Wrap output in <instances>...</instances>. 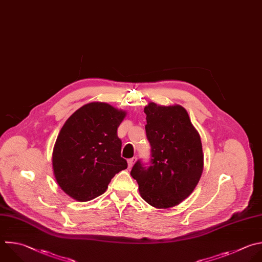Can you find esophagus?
Masks as SVG:
<instances>
[{"label":"esophagus","instance_id":"34e87169","mask_svg":"<svg viewBox=\"0 0 262 262\" xmlns=\"http://www.w3.org/2000/svg\"><path fill=\"white\" fill-rule=\"evenodd\" d=\"M136 161H137V158H136V157L129 158V159L127 160V163H128V167H129V168H130V167H133V165L136 163Z\"/></svg>","mask_w":262,"mask_h":262}]
</instances>
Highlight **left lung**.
Segmentation results:
<instances>
[{"mask_svg":"<svg viewBox=\"0 0 262 262\" xmlns=\"http://www.w3.org/2000/svg\"><path fill=\"white\" fill-rule=\"evenodd\" d=\"M151 164L138 160L130 175L139 184L142 199L156 209L175 207L196 187L204 169L199 132L180 105L160 106L150 102L144 108Z\"/></svg>","mask_w":262,"mask_h":262,"instance_id":"1","label":"left lung"}]
</instances>
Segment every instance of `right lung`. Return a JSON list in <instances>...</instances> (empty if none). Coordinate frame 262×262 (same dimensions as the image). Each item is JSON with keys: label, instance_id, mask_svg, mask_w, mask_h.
<instances>
[{"label": "right lung", "instance_id": "right-lung-1", "mask_svg": "<svg viewBox=\"0 0 262 262\" xmlns=\"http://www.w3.org/2000/svg\"><path fill=\"white\" fill-rule=\"evenodd\" d=\"M125 116V111L107 103L93 102L64 122L53 147L52 167L58 186L69 196L78 202L92 201L127 167L117 136Z\"/></svg>", "mask_w": 262, "mask_h": 262}]
</instances>
